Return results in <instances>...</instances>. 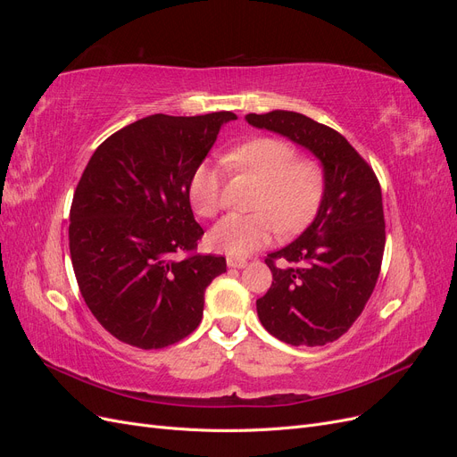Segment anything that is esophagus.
I'll list each match as a JSON object with an SVG mask.
<instances>
[{
    "label": "esophagus",
    "instance_id": "esophagus-1",
    "mask_svg": "<svg viewBox=\"0 0 457 457\" xmlns=\"http://www.w3.org/2000/svg\"><path fill=\"white\" fill-rule=\"evenodd\" d=\"M227 265H228V269H244L247 262L244 261V259H237V257H228L227 259Z\"/></svg>",
    "mask_w": 457,
    "mask_h": 457
}]
</instances>
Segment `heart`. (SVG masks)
<instances>
[{
	"label": "heart",
	"mask_w": 457,
	"mask_h": 457,
	"mask_svg": "<svg viewBox=\"0 0 457 457\" xmlns=\"http://www.w3.org/2000/svg\"><path fill=\"white\" fill-rule=\"evenodd\" d=\"M227 165L253 175L262 183L255 202L257 213H232L213 227L210 244L230 257H247L270 244L280 226L286 230L305 227L324 195V171L314 160H297L295 148L272 137H259L230 150ZM190 204L202 217H215L223 207V175L219 165L204 162L188 185Z\"/></svg>",
	"instance_id": "heart-1"
}]
</instances>
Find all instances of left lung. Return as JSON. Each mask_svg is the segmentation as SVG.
I'll list each match as a JSON object with an SVG mask.
<instances>
[{
	"mask_svg": "<svg viewBox=\"0 0 457 457\" xmlns=\"http://www.w3.org/2000/svg\"><path fill=\"white\" fill-rule=\"evenodd\" d=\"M257 129L278 133L309 150L324 171V195L312 223L267 255L272 286L257 299L259 320L287 345L318 347L339 339L376 287L385 250L378 177L337 131L292 110L247 114ZM297 262L278 270L273 261Z\"/></svg>",
	"mask_w": 457,
	"mask_h": 457,
	"instance_id": "left-lung-1",
	"label": "left lung"
}]
</instances>
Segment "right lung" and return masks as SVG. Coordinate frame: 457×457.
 <instances>
[{
  "mask_svg": "<svg viewBox=\"0 0 457 457\" xmlns=\"http://www.w3.org/2000/svg\"><path fill=\"white\" fill-rule=\"evenodd\" d=\"M232 112L152 114L93 152L71 207V257L81 297L101 326L139 349H163L195 331L204 294L225 257L195 255L204 228L190 177Z\"/></svg>",
  "mask_w": 457,
  "mask_h": 457,
  "instance_id": "1",
  "label": "right lung"
}]
</instances>
